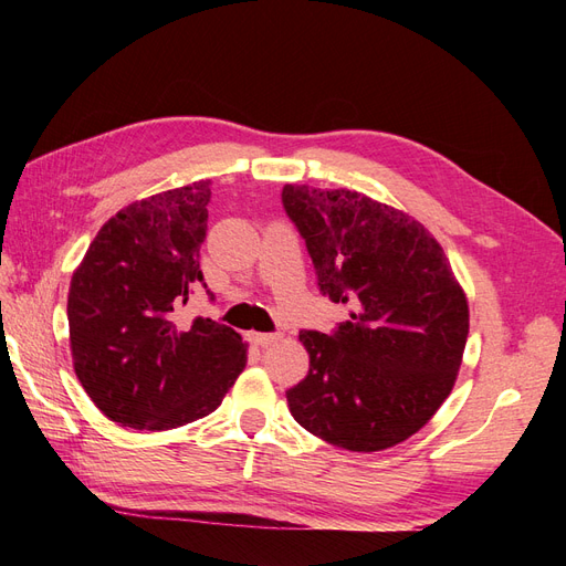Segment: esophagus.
Wrapping results in <instances>:
<instances>
[{
    "instance_id": "obj_1",
    "label": "esophagus",
    "mask_w": 566,
    "mask_h": 566,
    "mask_svg": "<svg viewBox=\"0 0 566 566\" xmlns=\"http://www.w3.org/2000/svg\"><path fill=\"white\" fill-rule=\"evenodd\" d=\"M279 339L281 337L273 335V333H250V342L256 347H271V345H276Z\"/></svg>"
}]
</instances>
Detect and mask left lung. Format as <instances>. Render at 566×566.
Returning a JSON list of instances; mask_svg holds the SVG:
<instances>
[{
	"label": "left lung",
	"mask_w": 566,
	"mask_h": 566,
	"mask_svg": "<svg viewBox=\"0 0 566 566\" xmlns=\"http://www.w3.org/2000/svg\"><path fill=\"white\" fill-rule=\"evenodd\" d=\"M281 198L318 290L352 310L331 335L300 333L310 373L285 391L290 413L339 449L397 447L453 389L470 331L465 293L432 233L406 212L347 188L285 184Z\"/></svg>",
	"instance_id": "8db88e82"
}]
</instances>
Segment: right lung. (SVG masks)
<instances>
[{
  "instance_id": "right-lung-1",
  "label": "right lung",
  "mask_w": 566,
  "mask_h": 566,
  "mask_svg": "<svg viewBox=\"0 0 566 566\" xmlns=\"http://www.w3.org/2000/svg\"><path fill=\"white\" fill-rule=\"evenodd\" d=\"M210 196L202 179L127 205L73 273L75 373L101 413L132 430H175L210 416L245 368L243 337L229 325L177 323L202 283Z\"/></svg>"
}]
</instances>
